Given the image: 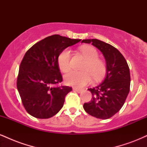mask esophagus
<instances>
[{
    "mask_svg": "<svg viewBox=\"0 0 147 147\" xmlns=\"http://www.w3.org/2000/svg\"><path fill=\"white\" fill-rule=\"evenodd\" d=\"M73 90L74 91H76V92H82V90H81V89H79V88H73Z\"/></svg>",
    "mask_w": 147,
    "mask_h": 147,
    "instance_id": "1",
    "label": "esophagus"
}]
</instances>
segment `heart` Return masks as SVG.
Listing matches in <instances>:
<instances>
[{"label":"heart","instance_id":"obj_1","mask_svg":"<svg viewBox=\"0 0 147 147\" xmlns=\"http://www.w3.org/2000/svg\"><path fill=\"white\" fill-rule=\"evenodd\" d=\"M80 52L87 59L83 67L85 71L69 72L64 76L65 84L75 88H82L90 84L92 81V74L95 79L102 78L105 73V63L98 59L99 54L97 50L90 45H84L80 48ZM71 52L70 49L65 48L59 54L57 63L59 68L62 72H66L71 68L70 64Z\"/></svg>","mask_w":147,"mask_h":147}]
</instances>
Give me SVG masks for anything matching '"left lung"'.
Listing matches in <instances>:
<instances>
[{
    "mask_svg": "<svg viewBox=\"0 0 147 147\" xmlns=\"http://www.w3.org/2000/svg\"><path fill=\"white\" fill-rule=\"evenodd\" d=\"M102 52L106 61V76L102 84L88 88L92 94L90 102L84 104L87 113L99 119H106L121 109L130 90L131 77L129 65L120 52L109 43L98 39L82 40Z\"/></svg>",
    "mask_w": 147,
    "mask_h": 147,
    "instance_id": "8db88e82",
    "label": "left lung"
}]
</instances>
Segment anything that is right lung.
Segmentation results:
<instances>
[{"label": "right lung", "mask_w": 147, "mask_h": 147, "mask_svg": "<svg viewBox=\"0 0 147 147\" xmlns=\"http://www.w3.org/2000/svg\"><path fill=\"white\" fill-rule=\"evenodd\" d=\"M80 41L55 34L37 42L25 54L16 86L23 105L32 116L48 119L63 107L72 88L54 86L63 81L57 57L63 49Z\"/></svg>", "instance_id": "obj_1"}]
</instances>
